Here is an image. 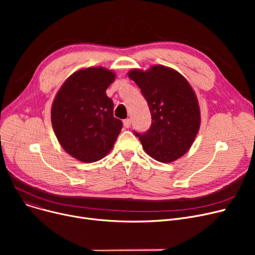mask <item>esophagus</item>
Masks as SVG:
<instances>
[{
	"mask_svg": "<svg viewBox=\"0 0 255 255\" xmlns=\"http://www.w3.org/2000/svg\"><path fill=\"white\" fill-rule=\"evenodd\" d=\"M123 124H124V127L125 128H129L130 125H131V120L130 119H125L123 121Z\"/></svg>",
	"mask_w": 255,
	"mask_h": 255,
	"instance_id": "obj_1",
	"label": "esophagus"
}]
</instances>
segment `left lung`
<instances>
[{"label":"left lung","mask_w":255,"mask_h":255,"mask_svg":"<svg viewBox=\"0 0 255 255\" xmlns=\"http://www.w3.org/2000/svg\"><path fill=\"white\" fill-rule=\"evenodd\" d=\"M129 77L148 102L152 124L145 132H134L142 148L159 162L183 156L197 134L200 114L195 94L177 71L153 66L148 71L131 70Z\"/></svg>","instance_id":"8db88e82"}]
</instances>
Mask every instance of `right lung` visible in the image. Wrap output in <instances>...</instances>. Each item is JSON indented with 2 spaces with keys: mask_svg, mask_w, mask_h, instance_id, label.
I'll use <instances>...</instances> for the list:
<instances>
[{
  "mask_svg": "<svg viewBox=\"0 0 255 255\" xmlns=\"http://www.w3.org/2000/svg\"><path fill=\"white\" fill-rule=\"evenodd\" d=\"M114 80L115 74L104 68L78 70L64 83L52 103L51 123L58 140L83 162L103 158L123 127L105 93Z\"/></svg>",
  "mask_w": 255,
  "mask_h": 255,
  "instance_id": "1",
  "label": "right lung"
}]
</instances>
